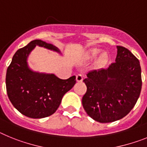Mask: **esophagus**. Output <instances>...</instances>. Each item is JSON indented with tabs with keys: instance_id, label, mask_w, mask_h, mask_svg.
I'll list each match as a JSON object with an SVG mask.
<instances>
[{
	"instance_id": "obj_1",
	"label": "esophagus",
	"mask_w": 147,
	"mask_h": 147,
	"mask_svg": "<svg viewBox=\"0 0 147 147\" xmlns=\"http://www.w3.org/2000/svg\"><path fill=\"white\" fill-rule=\"evenodd\" d=\"M76 81L77 82H82L83 81V76L81 75H78L76 76Z\"/></svg>"
}]
</instances>
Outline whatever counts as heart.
Segmentation results:
<instances>
[{"label": "heart", "instance_id": "obj_1", "mask_svg": "<svg viewBox=\"0 0 147 147\" xmlns=\"http://www.w3.org/2000/svg\"><path fill=\"white\" fill-rule=\"evenodd\" d=\"M100 52V49L97 47H92L90 49H88L85 55V58L87 60H92L95 58L97 55ZM108 60V55L106 52H103L99 55L96 61V64L99 66H104L107 62Z\"/></svg>", "mask_w": 147, "mask_h": 147}]
</instances>
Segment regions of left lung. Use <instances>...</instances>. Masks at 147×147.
<instances>
[{"instance_id":"8db88e82","label":"left lung","mask_w":147,"mask_h":147,"mask_svg":"<svg viewBox=\"0 0 147 147\" xmlns=\"http://www.w3.org/2000/svg\"><path fill=\"white\" fill-rule=\"evenodd\" d=\"M115 62L93 70L84 80L86 92L82 104L88 115L100 123L123 118L135 107L141 90L140 62L132 52L118 46Z\"/></svg>"}]
</instances>
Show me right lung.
<instances>
[{
  "instance_id": "1",
  "label": "right lung",
  "mask_w": 147,
  "mask_h": 147,
  "mask_svg": "<svg viewBox=\"0 0 147 147\" xmlns=\"http://www.w3.org/2000/svg\"><path fill=\"white\" fill-rule=\"evenodd\" d=\"M55 52L59 49L51 43L35 40L15 52L7 68L6 92L15 108L31 118H43L55 112L62 98L76 83L75 76L66 80L54 74L39 73L28 67L27 57L36 46Z\"/></svg>"
}]
</instances>
